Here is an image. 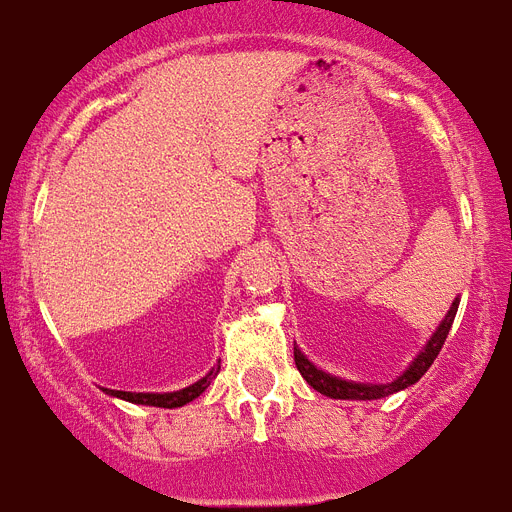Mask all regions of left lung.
<instances>
[{
  "label": "left lung",
  "mask_w": 512,
  "mask_h": 512,
  "mask_svg": "<svg viewBox=\"0 0 512 512\" xmlns=\"http://www.w3.org/2000/svg\"><path fill=\"white\" fill-rule=\"evenodd\" d=\"M457 306H460V298L452 301L449 306V312L444 314V320L439 322V327L433 330V335L425 341L423 349L418 351V357L412 359L410 367L402 372V375H396L391 383H357V380H343V378H335L330 372L320 370V367L314 365L306 359V354L298 349L296 343H293V359H296V367L298 372L304 375V380L314 391H320V394L330 396V399H359V402H370V399H383L388 394H396V391H402V388L412 386V383H418L423 378L428 367L433 365V359L439 357L441 346L447 341L449 335V327L455 322V314H457Z\"/></svg>",
  "instance_id": "8db88e82"
}]
</instances>
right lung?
Segmentation results:
<instances>
[{"label": "right lung", "instance_id": "add662e5", "mask_svg": "<svg viewBox=\"0 0 512 512\" xmlns=\"http://www.w3.org/2000/svg\"><path fill=\"white\" fill-rule=\"evenodd\" d=\"M219 367L222 365H214L206 375H203V378L190 383L187 388H179V391H166V394H137V391H113V388H105V394L116 396V399H124V402H132V404H147V407L174 410V407H185V404H190L192 399H198V396L211 386V380L216 378Z\"/></svg>", "mask_w": 512, "mask_h": 512}]
</instances>
